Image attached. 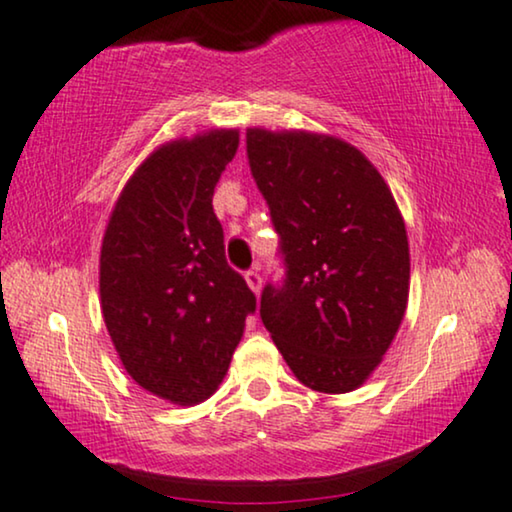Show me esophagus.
I'll return each instance as SVG.
<instances>
[{
    "label": "esophagus",
    "mask_w": 512,
    "mask_h": 512,
    "mask_svg": "<svg viewBox=\"0 0 512 512\" xmlns=\"http://www.w3.org/2000/svg\"><path fill=\"white\" fill-rule=\"evenodd\" d=\"M245 283H248V288L252 290V293L260 295V290H262V276H260V271H257V269L245 271Z\"/></svg>",
    "instance_id": "esophagus-1"
}]
</instances>
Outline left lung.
I'll return each instance as SVG.
<instances>
[{
	"label": "left lung",
	"instance_id": "obj_1",
	"mask_svg": "<svg viewBox=\"0 0 512 512\" xmlns=\"http://www.w3.org/2000/svg\"><path fill=\"white\" fill-rule=\"evenodd\" d=\"M250 170L281 236L288 278L260 316L290 371L326 394L380 366L409 304V236L383 174L345 139L248 127Z\"/></svg>",
	"mask_w": 512,
	"mask_h": 512
}]
</instances>
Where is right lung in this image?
<instances>
[{
  "mask_svg": "<svg viewBox=\"0 0 512 512\" xmlns=\"http://www.w3.org/2000/svg\"><path fill=\"white\" fill-rule=\"evenodd\" d=\"M238 129L160 144L115 200L101 241L99 293L115 352L132 380L179 406L210 399L255 312L226 264L215 186Z\"/></svg>",
  "mask_w": 512,
  "mask_h": 512,
  "instance_id": "add662e5",
  "label": "right lung"
}]
</instances>
